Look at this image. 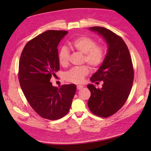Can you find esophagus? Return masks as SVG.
Listing matches in <instances>:
<instances>
[{"mask_svg":"<svg viewBox=\"0 0 151 151\" xmlns=\"http://www.w3.org/2000/svg\"><path fill=\"white\" fill-rule=\"evenodd\" d=\"M83 86H84L82 85H78L77 86H76V88H77L78 90H81V88H83Z\"/></svg>","mask_w":151,"mask_h":151,"instance_id":"34e87169","label":"esophagus"}]
</instances>
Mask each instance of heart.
Wrapping results in <instances>:
<instances>
[{
    "instance_id": "heart-1",
    "label": "heart",
    "mask_w": 151,
    "mask_h": 151,
    "mask_svg": "<svg viewBox=\"0 0 151 151\" xmlns=\"http://www.w3.org/2000/svg\"><path fill=\"white\" fill-rule=\"evenodd\" d=\"M69 45L74 49L84 54V62L87 63L92 67L100 66L105 57V49L103 45H96L94 40L87 37H78L69 42ZM70 52L66 47H63L58 52V61L62 66L68 65ZM89 73L88 66L86 65L71 68L66 72L64 78L65 80L73 83H81L85 76Z\"/></svg>"
}]
</instances>
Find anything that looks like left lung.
I'll use <instances>...</instances> for the list:
<instances>
[{
	"label": "left lung",
	"mask_w": 151,
	"mask_h": 151,
	"mask_svg": "<svg viewBox=\"0 0 151 151\" xmlns=\"http://www.w3.org/2000/svg\"><path fill=\"white\" fill-rule=\"evenodd\" d=\"M89 30L103 37L108 50L100 68L91 78L93 83L103 81V87L87 85L91 93L88 106L95 115L106 118L116 113L127 101L133 83V66L129 48L121 37L104 27H93Z\"/></svg>",
	"instance_id": "8db88e82"
}]
</instances>
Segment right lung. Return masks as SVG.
<instances>
[{
    "mask_svg": "<svg viewBox=\"0 0 151 151\" xmlns=\"http://www.w3.org/2000/svg\"><path fill=\"white\" fill-rule=\"evenodd\" d=\"M65 30H47L28 42L20 56L19 79L30 106L42 118L57 120L69 111L76 86H52L50 82L59 70L57 47L67 34Z\"/></svg>",
    "mask_w": 151,
    "mask_h": 151,
    "instance_id": "obj_1",
    "label": "right lung"
}]
</instances>
